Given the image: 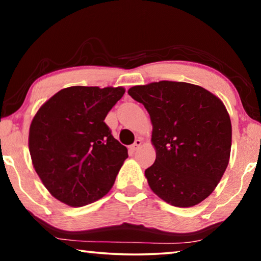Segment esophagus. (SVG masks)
<instances>
[{
  "instance_id": "esophagus-1",
  "label": "esophagus",
  "mask_w": 261,
  "mask_h": 261,
  "mask_svg": "<svg viewBox=\"0 0 261 261\" xmlns=\"http://www.w3.org/2000/svg\"><path fill=\"white\" fill-rule=\"evenodd\" d=\"M141 144H143V140H141L140 138L136 139L134 145H131V149H132V151H137V149H138L141 146Z\"/></svg>"
}]
</instances>
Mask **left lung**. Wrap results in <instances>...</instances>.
I'll use <instances>...</instances> for the list:
<instances>
[{"instance_id":"left-lung-1","label":"left lung","mask_w":261,"mask_h":261,"mask_svg":"<svg viewBox=\"0 0 261 261\" xmlns=\"http://www.w3.org/2000/svg\"><path fill=\"white\" fill-rule=\"evenodd\" d=\"M152 122L156 158L145 170L149 188L176 207H192L214 191L230 159L226 106L206 88L161 81L129 88Z\"/></svg>"}]
</instances>
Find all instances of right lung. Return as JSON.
Returning <instances> with one entry per match:
<instances>
[{"instance_id": "obj_1", "label": "right lung", "mask_w": 261, "mask_h": 261, "mask_svg": "<svg viewBox=\"0 0 261 261\" xmlns=\"http://www.w3.org/2000/svg\"><path fill=\"white\" fill-rule=\"evenodd\" d=\"M124 93L122 86L67 87L34 115L29 132L32 165L57 200L82 207L113 188L127 149L103 121Z\"/></svg>"}]
</instances>
